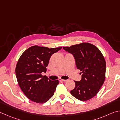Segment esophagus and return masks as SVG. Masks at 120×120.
<instances>
[{"label": "esophagus", "instance_id": "obj_1", "mask_svg": "<svg viewBox=\"0 0 120 120\" xmlns=\"http://www.w3.org/2000/svg\"><path fill=\"white\" fill-rule=\"evenodd\" d=\"M59 82H66L67 80L62 79H59Z\"/></svg>", "mask_w": 120, "mask_h": 120}]
</instances>
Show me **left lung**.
Here are the masks:
<instances>
[{"instance_id": "obj_1", "label": "left lung", "mask_w": 120, "mask_h": 120, "mask_svg": "<svg viewBox=\"0 0 120 120\" xmlns=\"http://www.w3.org/2000/svg\"><path fill=\"white\" fill-rule=\"evenodd\" d=\"M72 54L78 69L82 74L80 81H75V87L70 91L79 100L87 101L98 93L105 78L106 62L98 48L89 43L63 47Z\"/></svg>"}]
</instances>
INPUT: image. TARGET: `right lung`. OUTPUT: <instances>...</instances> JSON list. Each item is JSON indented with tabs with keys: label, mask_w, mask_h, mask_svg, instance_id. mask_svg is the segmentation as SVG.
I'll return each mask as SVG.
<instances>
[{
	"label": "right lung",
	"mask_w": 120,
	"mask_h": 120,
	"mask_svg": "<svg viewBox=\"0 0 120 120\" xmlns=\"http://www.w3.org/2000/svg\"><path fill=\"white\" fill-rule=\"evenodd\" d=\"M61 48L34 45L27 49L20 56L16 67V78L20 88L30 100L44 103L54 95L58 80H50L41 73L46 71L52 54Z\"/></svg>",
	"instance_id": "obj_1"
}]
</instances>
